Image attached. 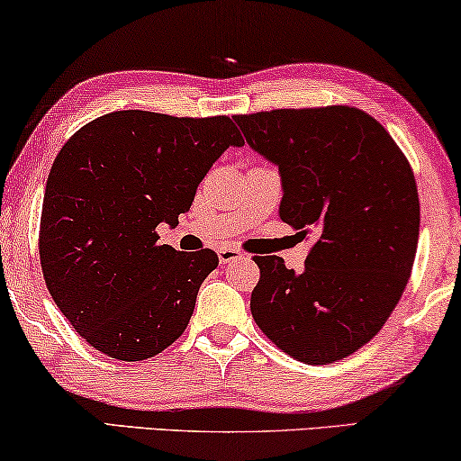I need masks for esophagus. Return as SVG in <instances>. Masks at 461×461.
I'll list each match as a JSON object with an SVG mask.
<instances>
[{
    "mask_svg": "<svg viewBox=\"0 0 461 461\" xmlns=\"http://www.w3.org/2000/svg\"><path fill=\"white\" fill-rule=\"evenodd\" d=\"M242 257H244L242 252H240L238 249H233V246H221V249H219V261H221L223 265L240 261Z\"/></svg>",
    "mask_w": 461,
    "mask_h": 461,
    "instance_id": "obj_1",
    "label": "esophagus"
}]
</instances>
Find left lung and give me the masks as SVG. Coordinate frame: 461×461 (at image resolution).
<instances>
[{
    "label": "left lung",
    "mask_w": 461,
    "mask_h": 461,
    "mask_svg": "<svg viewBox=\"0 0 461 461\" xmlns=\"http://www.w3.org/2000/svg\"><path fill=\"white\" fill-rule=\"evenodd\" d=\"M252 150L277 165L282 221L313 233L304 269L255 257L250 311L298 361L345 359L384 326L411 276L420 236L416 177L374 116L353 106L233 116Z\"/></svg>",
    "instance_id": "obj_1"
}]
</instances>
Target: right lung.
I'll list each match as a JSON object with an SVG mask.
<instances>
[{
	"label": "right lung",
	"mask_w": 461,
	"mask_h": 461,
	"mask_svg": "<svg viewBox=\"0 0 461 461\" xmlns=\"http://www.w3.org/2000/svg\"><path fill=\"white\" fill-rule=\"evenodd\" d=\"M230 146H244L230 116L116 110L58 152L45 184L39 258L58 309L95 351L141 361L184 334L219 257L158 244L157 228L179 223Z\"/></svg>",
	"instance_id": "add662e5"
}]
</instances>
